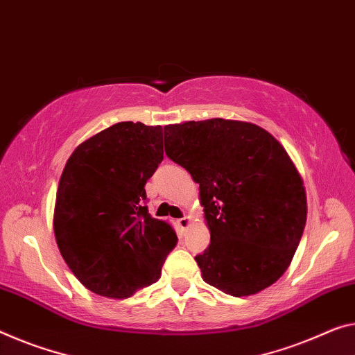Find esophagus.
Listing matches in <instances>:
<instances>
[{
	"instance_id": "obj_1",
	"label": "esophagus",
	"mask_w": 355,
	"mask_h": 355,
	"mask_svg": "<svg viewBox=\"0 0 355 355\" xmlns=\"http://www.w3.org/2000/svg\"><path fill=\"white\" fill-rule=\"evenodd\" d=\"M190 223H192V219H190V216H184L182 219L178 220V225L182 228V230H187V228L190 227Z\"/></svg>"
}]
</instances>
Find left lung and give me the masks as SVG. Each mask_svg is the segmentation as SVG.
<instances>
[{"label":"left lung","mask_w":355,"mask_h":355,"mask_svg":"<svg viewBox=\"0 0 355 355\" xmlns=\"http://www.w3.org/2000/svg\"><path fill=\"white\" fill-rule=\"evenodd\" d=\"M165 152L200 184L211 243L195 260L209 286L259 293L291 265L306 223V192L275 136L225 119L165 127Z\"/></svg>","instance_id":"left-lung-1"}]
</instances>
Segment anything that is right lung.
Instances as JSON below:
<instances>
[{
  "label": "right lung",
  "mask_w": 355,
  "mask_h": 355,
  "mask_svg": "<svg viewBox=\"0 0 355 355\" xmlns=\"http://www.w3.org/2000/svg\"><path fill=\"white\" fill-rule=\"evenodd\" d=\"M163 160V128L121 122L76 147L58 182L53 232L74 276L98 295L127 298L160 279L178 236L146 206Z\"/></svg>",
  "instance_id": "right-lung-1"
}]
</instances>
